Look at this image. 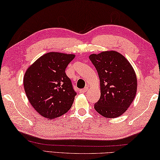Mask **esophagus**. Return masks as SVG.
I'll return each mask as SVG.
<instances>
[{
	"instance_id": "obj_1",
	"label": "esophagus",
	"mask_w": 160,
	"mask_h": 160,
	"mask_svg": "<svg viewBox=\"0 0 160 160\" xmlns=\"http://www.w3.org/2000/svg\"><path fill=\"white\" fill-rule=\"evenodd\" d=\"M87 90H88V87H85L84 88H83V89L81 90L80 92L82 93H85L86 91H87Z\"/></svg>"
}]
</instances>
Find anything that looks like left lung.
<instances>
[{
  "label": "left lung",
  "instance_id": "1",
  "mask_svg": "<svg viewBox=\"0 0 160 160\" xmlns=\"http://www.w3.org/2000/svg\"><path fill=\"white\" fill-rule=\"evenodd\" d=\"M89 59L97 71L101 85V97L94 108L104 117L120 116L135 97L138 83L134 69L116 51L91 54Z\"/></svg>",
  "mask_w": 160,
  "mask_h": 160
}]
</instances>
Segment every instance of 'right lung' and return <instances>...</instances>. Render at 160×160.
<instances>
[{
  "mask_svg": "<svg viewBox=\"0 0 160 160\" xmlns=\"http://www.w3.org/2000/svg\"><path fill=\"white\" fill-rule=\"evenodd\" d=\"M74 54L49 52L26 71L23 83L30 104L41 116L54 119L72 107L77 92L65 70Z\"/></svg>",
  "mask_w": 160,
  "mask_h": 160,
  "instance_id": "add662e5",
  "label": "right lung"
}]
</instances>
